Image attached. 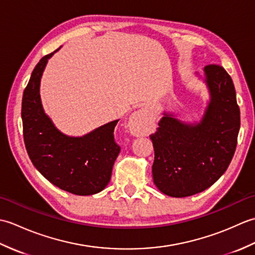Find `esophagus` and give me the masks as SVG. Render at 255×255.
Listing matches in <instances>:
<instances>
[{"label": "esophagus", "instance_id": "34e87169", "mask_svg": "<svg viewBox=\"0 0 255 255\" xmlns=\"http://www.w3.org/2000/svg\"><path fill=\"white\" fill-rule=\"evenodd\" d=\"M147 113L143 110L134 112L129 118V128L136 136H141L147 130Z\"/></svg>", "mask_w": 255, "mask_h": 255}]
</instances>
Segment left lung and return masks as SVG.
<instances>
[{"mask_svg":"<svg viewBox=\"0 0 255 255\" xmlns=\"http://www.w3.org/2000/svg\"><path fill=\"white\" fill-rule=\"evenodd\" d=\"M209 101L198 122L163 112L156 132L152 176L159 191L187 197L210 187L228 169L240 130V110L230 75L216 64L204 68Z\"/></svg>","mask_w":255,"mask_h":255,"instance_id":"1","label":"left lung"}]
</instances>
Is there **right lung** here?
Listing matches in <instances>:
<instances>
[{
  "mask_svg": "<svg viewBox=\"0 0 255 255\" xmlns=\"http://www.w3.org/2000/svg\"><path fill=\"white\" fill-rule=\"evenodd\" d=\"M59 49L40 59L24 91L21 121L25 147L32 164L53 185L88 196L103 191L111 181L113 165L121 152L114 139L119 119L81 137L68 136L55 126L41 104L40 80L48 60Z\"/></svg>",
  "mask_w": 255,
  "mask_h": 255,
  "instance_id": "add662e5",
  "label": "right lung"
}]
</instances>
